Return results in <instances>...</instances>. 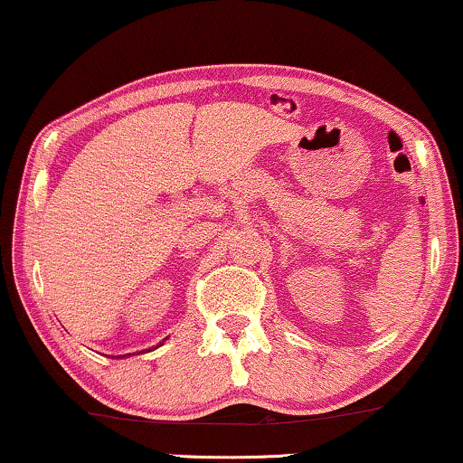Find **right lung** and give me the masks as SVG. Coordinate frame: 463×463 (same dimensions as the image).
<instances>
[{"mask_svg":"<svg viewBox=\"0 0 463 463\" xmlns=\"http://www.w3.org/2000/svg\"><path fill=\"white\" fill-rule=\"evenodd\" d=\"M160 345H162V343H160ZM118 357H124V355H118Z\"/></svg>","mask_w":463,"mask_h":463,"instance_id":"1","label":"right lung"}]
</instances>
